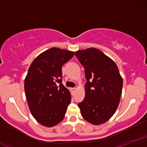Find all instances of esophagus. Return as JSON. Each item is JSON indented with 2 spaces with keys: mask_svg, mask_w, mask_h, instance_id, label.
Returning <instances> with one entry per match:
<instances>
[{
  "mask_svg": "<svg viewBox=\"0 0 147 147\" xmlns=\"http://www.w3.org/2000/svg\"><path fill=\"white\" fill-rule=\"evenodd\" d=\"M70 90H71L72 92H75V90H76V88H72L70 89Z\"/></svg>",
  "mask_w": 147,
  "mask_h": 147,
  "instance_id": "1",
  "label": "esophagus"
}]
</instances>
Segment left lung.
<instances>
[{"label":"left lung","mask_w":147,"mask_h":147,"mask_svg":"<svg viewBox=\"0 0 147 147\" xmlns=\"http://www.w3.org/2000/svg\"><path fill=\"white\" fill-rule=\"evenodd\" d=\"M85 69V97L79 103L81 114L95 125L113 115L122 95L123 80L115 63L101 50L91 48L75 52Z\"/></svg>","instance_id":"8db88e82"}]
</instances>
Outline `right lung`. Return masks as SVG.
Returning <instances> with one entry per match:
<instances>
[{
    "mask_svg": "<svg viewBox=\"0 0 147 147\" xmlns=\"http://www.w3.org/2000/svg\"><path fill=\"white\" fill-rule=\"evenodd\" d=\"M74 52L52 48L40 54L30 65L25 79L30 111L42 125L51 127L63 119L71 95L62 84V65Z\"/></svg>",
    "mask_w": 147,
    "mask_h": 147,
    "instance_id": "obj_1",
    "label": "right lung"
}]
</instances>
